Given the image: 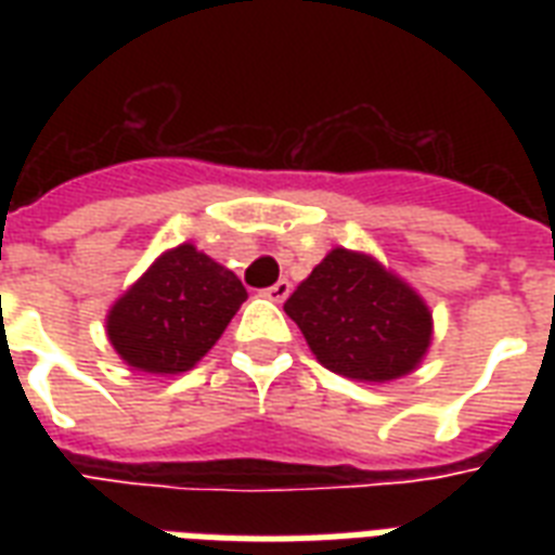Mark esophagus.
I'll return each mask as SVG.
<instances>
[{
  "instance_id": "34e87169",
  "label": "esophagus",
  "mask_w": 555,
  "mask_h": 555,
  "mask_svg": "<svg viewBox=\"0 0 555 555\" xmlns=\"http://www.w3.org/2000/svg\"><path fill=\"white\" fill-rule=\"evenodd\" d=\"M264 296L273 299V302H285L287 296H291V282H287V279H279L276 285H270L268 291H264Z\"/></svg>"
}]
</instances>
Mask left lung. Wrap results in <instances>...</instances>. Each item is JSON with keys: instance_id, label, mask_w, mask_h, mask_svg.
Wrapping results in <instances>:
<instances>
[{"instance_id": "1", "label": "left lung", "mask_w": 555, "mask_h": 555, "mask_svg": "<svg viewBox=\"0 0 555 555\" xmlns=\"http://www.w3.org/2000/svg\"><path fill=\"white\" fill-rule=\"evenodd\" d=\"M285 311L325 369L365 383L409 374L431 339L421 296L383 264L343 247L311 270Z\"/></svg>"}]
</instances>
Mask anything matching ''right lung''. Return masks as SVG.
Returning <instances> with one entry per match:
<instances>
[{
    "label": "right lung",
    "instance_id": "add662e5",
    "mask_svg": "<svg viewBox=\"0 0 555 555\" xmlns=\"http://www.w3.org/2000/svg\"><path fill=\"white\" fill-rule=\"evenodd\" d=\"M247 291L233 270L181 244L164 253L108 311V339L152 374L190 371L216 346Z\"/></svg>",
    "mask_w": 555,
    "mask_h": 555
}]
</instances>
